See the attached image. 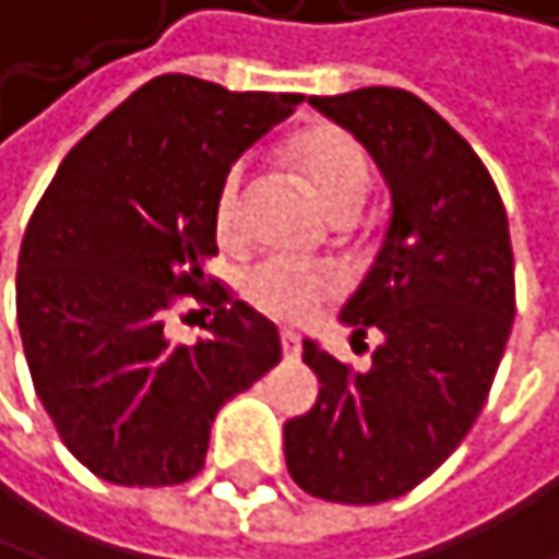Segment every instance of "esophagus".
Wrapping results in <instances>:
<instances>
[{
    "label": "esophagus",
    "mask_w": 559,
    "mask_h": 559,
    "mask_svg": "<svg viewBox=\"0 0 559 559\" xmlns=\"http://www.w3.org/2000/svg\"><path fill=\"white\" fill-rule=\"evenodd\" d=\"M282 347H285V360L301 357V337L295 331H282Z\"/></svg>",
    "instance_id": "34e87169"
}]
</instances>
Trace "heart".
I'll return each mask as SVG.
<instances>
[{"instance_id":"heart-1","label":"heart","mask_w":559,"mask_h":559,"mask_svg":"<svg viewBox=\"0 0 559 559\" xmlns=\"http://www.w3.org/2000/svg\"><path fill=\"white\" fill-rule=\"evenodd\" d=\"M295 159L308 176L324 209L337 215H357L370 192V159L364 146L337 130L318 127L295 140ZM215 231L222 241L241 235V166H231L215 195ZM337 292V274L324 267H295L285 261H264L245 277V298L282 321H308Z\"/></svg>"}]
</instances>
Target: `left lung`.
<instances>
[{"instance_id": "8db88e82", "label": "left lung", "mask_w": 559, "mask_h": 559, "mask_svg": "<svg viewBox=\"0 0 559 559\" xmlns=\"http://www.w3.org/2000/svg\"><path fill=\"white\" fill-rule=\"evenodd\" d=\"M311 104L347 127L390 186L377 261L341 321L383 337L370 370L305 341L321 380L285 426L298 488L337 504H383L423 485L475 426L514 321V251L501 192L426 100L360 87Z\"/></svg>"}]
</instances>
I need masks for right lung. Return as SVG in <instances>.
<instances>
[{"instance_id":"obj_1","label":"right lung","mask_w":559,"mask_h":559,"mask_svg":"<svg viewBox=\"0 0 559 559\" xmlns=\"http://www.w3.org/2000/svg\"><path fill=\"white\" fill-rule=\"evenodd\" d=\"M301 100L159 74L71 146L38 199L15 274L22 350L58 439L97 478L189 481L215 413L282 360L277 328L202 264L218 254L225 173ZM182 300L213 314L199 345L168 341Z\"/></svg>"}]
</instances>
